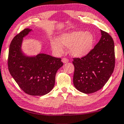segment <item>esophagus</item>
<instances>
[{
    "mask_svg": "<svg viewBox=\"0 0 124 124\" xmlns=\"http://www.w3.org/2000/svg\"><path fill=\"white\" fill-rule=\"evenodd\" d=\"M62 61L63 63H67L68 62H69V60H68L67 58H63L62 60Z\"/></svg>",
    "mask_w": 124,
    "mask_h": 124,
    "instance_id": "obj_1",
    "label": "esophagus"
}]
</instances>
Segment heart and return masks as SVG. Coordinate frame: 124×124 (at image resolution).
Segmentation results:
<instances>
[{"label":"heart","mask_w":124,"mask_h":124,"mask_svg":"<svg viewBox=\"0 0 124 124\" xmlns=\"http://www.w3.org/2000/svg\"><path fill=\"white\" fill-rule=\"evenodd\" d=\"M58 41H52L53 49L58 53L63 52V46L70 48V53L75 58L86 56L93 49L94 36L91 32L75 31L64 32L59 35Z\"/></svg>","instance_id":"1"}]
</instances>
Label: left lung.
Listing matches in <instances>:
<instances>
[{"instance_id": "obj_1", "label": "left lung", "mask_w": 124, "mask_h": 124, "mask_svg": "<svg viewBox=\"0 0 124 124\" xmlns=\"http://www.w3.org/2000/svg\"><path fill=\"white\" fill-rule=\"evenodd\" d=\"M99 42L86 56L74 58L73 83L79 91L90 94L100 90L108 81L115 68V48L112 38L101 30Z\"/></svg>"}]
</instances>
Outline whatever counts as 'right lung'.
Returning <instances> with one entry per match:
<instances>
[{"instance_id":"add662e5","label":"right lung","mask_w":124,"mask_h":124,"mask_svg":"<svg viewBox=\"0 0 124 124\" xmlns=\"http://www.w3.org/2000/svg\"><path fill=\"white\" fill-rule=\"evenodd\" d=\"M33 30L25 29L13 38L8 54V69L20 88L27 94L42 96L53 89L61 59L44 53L29 55L23 52V38Z\"/></svg>"}]
</instances>
